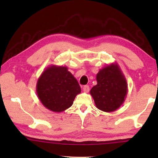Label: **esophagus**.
<instances>
[{
    "mask_svg": "<svg viewBox=\"0 0 158 158\" xmlns=\"http://www.w3.org/2000/svg\"><path fill=\"white\" fill-rule=\"evenodd\" d=\"M83 92H85V93H88V92H89V87L88 85H85V86H83Z\"/></svg>",
    "mask_w": 158,
    "mask_h": 158,
    "instance_id": "34e87169",
    "label": "esophagus"
}]
</instances>
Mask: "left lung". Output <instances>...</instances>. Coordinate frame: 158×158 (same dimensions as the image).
Wrapping results in <instances>:
<instances>
[{"label": "left lung", "instance_id": "8db88e82", "mask_svg": "<svg viewBox=\"0 0 158 158\" xmlns=\"http://www.w3.org/2000/svg\"><path fill=\"white\" fill-rule=\"evenodd\" d=\"M97 84L90 90L96 106L106 113L118 109L127 94L126 77L117 63L103 67L96 75Z\"/></svg>", "mask_w": 158, "mask_h": 158}]
</instances>
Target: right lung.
Masks as SVG:
<instances>
[{"mask_svg":"<svg viewBox=\"0 0 158 158\" xmlns=\"http://www.w3.org/2000/svg\"><path fill=\"white\" fill-rule=\"evenodd\" d=\"M36 92L45 108L60 113L73 104L81 89L78 81L66 66L50 65L39 77Z\"/></svg>","mask_w":158,"mask_h":158,"instance_id":"obj_1","label":"right lung"}]
</instances>
